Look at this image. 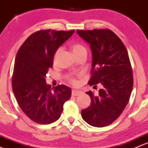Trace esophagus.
<instances>
[{
	"label": "esophagus",
	"mask_w": 148,
	"mask_h": 148,
	"mask_svg": "<svg viewBox=\"0 0 148 148\" xmlns=\"http://www.w3.org/2000/svg\"><path fill=\"white\" fill-rule=\"evenodd\" d=\"M82 94V92L80 90H72V95L73 96H77Z\"/></svg>",
	"instance_id": "34e87169"
}]
</instances>
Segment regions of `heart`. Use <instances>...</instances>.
I'll use <instances>...</instances> for the list:
<instances>
[{
    "instance_id": "1",
    "label": "heart",
    "mask_w": 148,
    "mask_h": 148,
    "mask_svg": "<svg viewBox=\"0 0 148 148\" xmlns=\"http://www.w3.org/2000/svg\"><path fill=\"white\" fill-rule=\"evenodd\" d=\"M72 50H73V53H78V52H80L82 51H85V48L83 46V45H81V44L75 43V44H73V45ZM60 48H58V49L56 51V53H55V56H54L55 58H56V56L58 55L59 52H60ZM69 82L71 83V84H73V85L77 84V81H76L75 79H74L73 77H70Z\"/></svg>"
}]
</instances>
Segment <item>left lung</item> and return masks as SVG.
I'll use <instances>...</instances> for the list:
<instances>
[{"label":"left lung","instance_id":"left-lung-1","mask_svg":"<svg viewBox=\"0 0 148 148\" xmlns=\"http://www.w3.org/2000/svg\"><path fill=\"white\" fill-rule=\"evenodd\" d=\"M92 52V74L88 85L101 86L98 95L86 92L90 106L82 110L83 119L93 127L110 125L121 115L130 99L133 76L128 53L121 40L110 30H77Z\"/></svg>","mask_w":148,"mask_h":148}]
</instances>
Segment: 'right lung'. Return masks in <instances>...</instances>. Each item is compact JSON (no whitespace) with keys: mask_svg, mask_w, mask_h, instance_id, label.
Segmentation results:
<instances>
[{"mask_svg":"<svg viewBox=\"0 0 148 148\" xmlns=\"http://www.w3.org/2000/svg\"><path fill=\"white\" fill-rule=\"evenodd\" d=\"M74 32L39 30L29 36L16 54L13 91L23 112L36 123L47 125L58 120L71 96L69 87L58 85L53 90L45 77L56 51Z\"/></svg>","mask_w":148,"mask_h":148,"instance_id":"add662e5","label":"right lung"}]
</instances>
